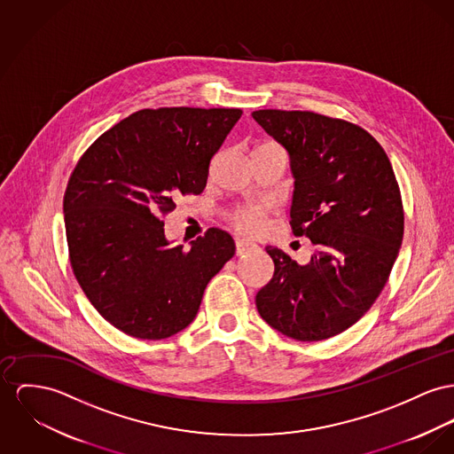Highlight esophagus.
I'll return each instance as SVG.
<instances>
[{"instance_id": "esophagus-1", "label": "esophagus", "mask_w": 454, "mask_h": 454, "mask_svg": "<svg viewBox=\"0 0 454 454\" xmlns=\"http://www.w3.org/2000/svg\"><path fill=\"white\" fill-rule=\"evenodd\" d=\"M256 247L258 246L254 242L247 241V239H238L236 241V253H238V256H242V254H246V253H249V251H253Z\"/></svg>"}]
</instances>
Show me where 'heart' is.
I'll return each mask as SVG.
<instances>
[{
    "mask_svg": "<svg viewBox=\"0 0 454 454\" xmlns=\"http://www.w3.org/2000/svg\"><path fill=\"white\" fill-rule=\"evenodd\" d=\"M265 216H267L265 207H251V208L236 210L231 215V220L242 232L256 234L265 227Z\"/></svg>",
    "mask_w": 454,
    "mask_h": 454,
    "instance_id": "heart-1",
    "label": "heart"
}]
</instances>
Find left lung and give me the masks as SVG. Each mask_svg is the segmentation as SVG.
I'll use <instances>...</instances> for the list:
<instances>
[{
    "label": "left lung",
    "instance_id": "left-lung-1",
    "mask_svg": "<svg viewBox=\"0 0 454 454\" xmlns=\"http://www.w3.org/2000/svg\"><path fill=\"white\" fill-rule=\"evenodd\" d=\"M289 153L291 227L317 251L298 265L267 246L272 280L256 294L262 318L296 340H324L356 324L397 258L404 212L393 165L362 127L313 112H253Z\"/></svg>",
    "mask_w": 454,
    "mask_h": 454
}]
</instances>
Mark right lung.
I'll list each match as a JSON object with an SVG mask.
<instances>
[{
    "label": "right lung",
    "instance_id": "obj_1",
    "mask_svg": "<svg viewBox=\"0 0 454 454\" xmlns=\"http://www.w3.org/2000/svg\"><path fill=\"white\" fill-rule=\"evenodd\" d=\"M239 108L139 110L101 134L63 198L74 275L98 313L127 335L165 339L196 317L203 293L234 256L225 231L191 249L170 246L163 216L179 194H201L213 154Z\"/></svg>",
    "mask_w": 454,
    "mask_h": 454
}]
</instances>
